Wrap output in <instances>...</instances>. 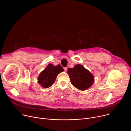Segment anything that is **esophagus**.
<instances>
[{
	"label": "esophagus",
	"mask_w": 131,
	"mask_h": 131,
	"mask_svg": "<svg viewBox=\"0 0 131 131\" xmlns=\"http://www.w3.org/2000/svg\"><path fill=\"white\" fill-rule=\"evenodd\" d=\"M64 70H65V71H66L67 70V67H64Z\"/></svg>",
	"instance_id": "34e87169"
}]
</instances>
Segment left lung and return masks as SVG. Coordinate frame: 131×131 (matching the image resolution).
Segmentation results:
<instances>
[{
	"label": "left lung",
	"mask_w": 131,
	"mask_h": 131,
	"mask_svg": "<svg viewBox=\"0 0 131 131\" xmlns=\"http://www.w3.org/2000/svg\"><path fill=\"white\" fill-rule=\"evenodd\" d=\"M67 73L71 84L82 91L89 88L94 81V78L92 74L80 64L76 65L72 68H68Z\"/></svg>",
	"instance_id": "8db88e82"
}]
</instances>
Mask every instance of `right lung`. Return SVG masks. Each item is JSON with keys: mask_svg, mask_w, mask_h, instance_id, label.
I'll return each instance as SVG.
<instances>
[{"mask_svg": "<svg viewBox=\"0 0 131 131\" xmlns=\"http://www.w3.org/2000/svg\"><path fill=\"white\" fill-rule=\"evenodd\" d=\"M63 71L64 69L60 65L54 66L49 64L40 73L38 79V83L44 88H49L55 82L58 74Z\"/></svg>", "mask_w": 131, "mask_h": 131, "instance_id": "1", "label": "right lung"}]
</instances>
